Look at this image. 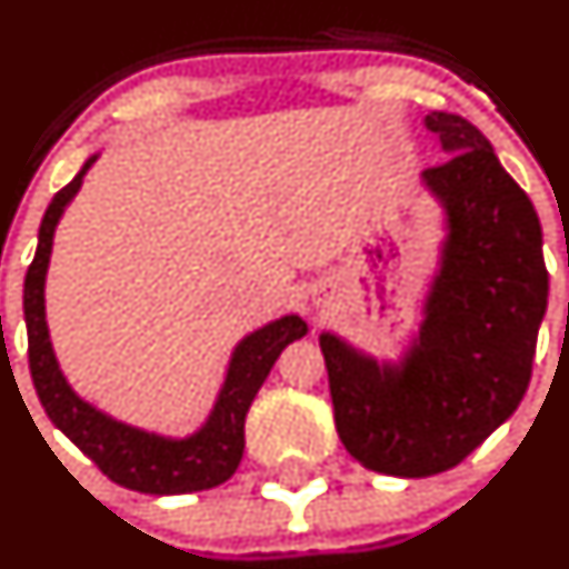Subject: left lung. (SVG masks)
I'll return each instance as SVG.
<instances>
[{"mask_svg": "<svg viewBox=\"0 0 569 569\" xmlns=\"http://www.w3.org/2000/svg\"><path fill=\"white\" fill-rule=\"evenodd\" d=\"M426 127L450 157L420 181L445 211L423 322L401 360L320 333L339 439L366 469L429 478L453 469L516 412L548 309L542 228L493 146L463 116Z\"/></svg>", "mask_w": 569, "mask_h": 569, "instance_id": "8db88e82", "label": "left lung"}]
</instances>
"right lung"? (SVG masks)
<instances>
[{
  "label": "right lung",
  "mask_w": 569,
  "mask_h": 569,
  "mask_svg": "<svg viewBox=\"0 0 569 569\" xmlns=\"http://www.w3.org/2000/svg\"><path fill=\"white\" fill-rule=\"evenodd\" d=\"M94 162L97 154H91L76 179L53 194L40 224L38 252L23 282V317H27L29 369H32L34 390L53 426L72 445H78L102 469V475H108L119 486L140 493H157V497L206 491L233 478L243 456V420H247L249 407L271 366L277 363L279 352L290 341L307 336L309 326L298 315H284L243 336L230 356L224 382L209 418L189 437H162V433L121 423L81 399L59 369L51 333H48L46 273L59 219Z\"/></svg>",
  "instance_id": "1"
}]
</instances>
